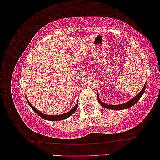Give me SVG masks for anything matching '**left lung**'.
Instances as JSON below:
<instances>
[{
	"instance_id": "8db88e82",
	"label": "left lung",
	"mask_w": 160,
	"mask_h": 160,
	"mask_svg": "<svg viewBox=\"0 0 160 160\" xmlns=\"http://www.w3.org/2000/svg\"><path fill=\"white\" fill-rule=\"evenodd\" d=\"M145 89H146V83H145V85L144 86V87H143V89H141V91L138 93V94L136 95V96L134 97L133 98H132L131 100H129V101H128V102H126V103H124V104H107L103 103V102H102V101H101L100 99H99L98 91H97V98H98V102H99V103H100L101 105H102V107L108 108V109H111V110H124V109H127V108L132 107V106H133L134 104H136L137 102H138L139 99L141 98V96H142L143 94H144V91H145Z\"/></svg>"
}]
</instances>
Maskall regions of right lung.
<instances>
[{
	"label": "right lung",
	"instance_id": "obj_1",
	"mask_svg": "<svg viewBox=\"0 0 160 160\" xmlns=\"http://www.w3.org/2000/svg\"><path fill=\"white\" fill-rule=\"evenodd\" d=\"M27 102H28V103L29 105H30V107L33 109V111H35V113H37V114L39 115L40 117H42V118L44 119V120H52V121H58V120H65V119L68 118L69 117H71V116L72 115L75 111H76L77 108H78V102L76 105H75L74 107L71 110V111L67 112V113H63V114H60V115H52V116H51V115L45 114V113H41V112L38 111V110H37L35 108L33 107V106L32 105V104L29 102V101L28 100V99H27Z\"/></svg>",
	"mask_w": 160,
	"mask_h": 160
}]
</instances>
